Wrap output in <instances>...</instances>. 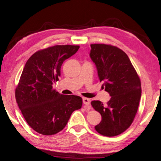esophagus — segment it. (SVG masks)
I'll list each match as a JSON object with an SVG mask.
<instances>
[{
    "label": "esophagus",
    "instance_id": "esophagus-1",
    "mask_svg": "<svg viewBox=\"0 0 161 161\" xmlns=\"http://www.w3.org/2000/svg\"><path fill=\"white\" fill-rule=\"evenodd\" d=\"M83 103L86 105H90V99L87 98V97H83L82 98Z\"/></svg>",
    "mask_w": 161,
    "mask_h": 161
}]
</instances>
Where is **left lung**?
<instances>
[{
    "mask_svg": "<svg viewBox=\"0 0 161 161\" xmlns=\"http://www.w3.org/2000/svg\"><path fill=\"white\" fill-rule=\"evenodd\" d=\"M91 48L90 57L100 81H103V89L111 96L106 105L100 100L91 103L102 116L95 129L104 136H116L134 120L141 98L140 80L126 53L118 47L93 44Z\"/></svg>",
    "mask_w": 161,
    "mask_h": 161,
    "instance_id": "1",
    "label": "left lung"
}]
</instances>
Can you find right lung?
Returning a JSON list of instances; mask_svg holds the SVG:
<instances>
[{"label":"right lung","mask_w":161,"mask_h":161,"mask_svg":"<svg viewBox=\"0 0 161 161\" xmlns=\"http://www.w3.org/2000/svg\"><path fill=\"white\" fill-rule=\"evenodd\" d=\"M79 48L68 45L50 47L33 53L26 63L15 97L25 120L38 133H58L65 128L72 113L81 108V97L62 95L52 86L61 76L63 63Z\"/></svg>","instance_id":"right-lung-1"}]
</instances>
